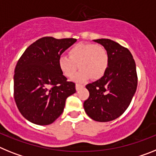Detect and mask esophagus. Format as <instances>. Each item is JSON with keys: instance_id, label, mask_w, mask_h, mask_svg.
Segmentation results:
<instances>
[{"instance_id": "obj_1", "label": "esophagus", "mask_w": 156, "mask_h": 156, "mask_svg": "<svg viewBox=\"0 0 156 156\" xmlns=\"http://www.w3.org/2000/svg\"><path fill=\"white\" fill-rule=\"evenodd\" d=\"M82 87H83V86H82V85H80V84H76V86H75V88H76L77 91H78V90H79V89Z\"/></svg>"}]
</instances>
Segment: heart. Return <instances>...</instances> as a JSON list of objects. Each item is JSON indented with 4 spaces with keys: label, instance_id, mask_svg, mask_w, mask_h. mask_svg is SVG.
I'll return each instance as SVG.
<instances>
[{
    "label": "heart",
    "instance_id": "obj_1",
    "mask_svg": "<svg viewBox=\"0 0 156 156\" xmlns=\"http://www.w3.org/2000/svg\"><path fill=\"white\" fill-rule=\"evenodd\" d=\"M68 55H59L58 66L62 74L69 78L75 74L78 67L82 69L74 77L75 82H85L91 76L99 79L109 67V54L101 44L79 43L69 49Z\"/></svg>",
    "mask_w": 156,
    "mask_h": 156
}]
</instances>
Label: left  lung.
I'll return each mask as SVG.
<instances>
[{
    "mask_svg": "<svg viewBox=\"0 0 156 156\" xmlns=\"http://www.w3.org/2000/svg\"><path fill=\"white\" fill-rule=\"evenodd\" d=\"M109 54V67L101 79L88 84L89 98L84 109L92 119L110 122L122 115L130 104L137 86L136 63L128 48L110 39L93 40Z\"/></svg>",
    "mask_w": 156,
    "mask_h": 156,
    "instance_id": "8db88e82",
    "label": "left lung"
}]
</instances>
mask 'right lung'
Instances as JSON below:
<instances>
[{
  "label": "right lung",
  "mask_w": 156,
  "mask_h": 156,
  "mask_svg": "<svg viewBox=\"0 0 156 156\" xmlns=\"http://www.w3.org/2000/svg\"><path fill=\"white\" fill-rule=\"evenodd\" d=\"M74 38L44 37L25 50L14 74V98L26 119L37 125L53 122L63 112L67 97L76 92L58 66V58L76 42Z\"/></svg>",
  "instance_id": "1"
}]
</instances>
